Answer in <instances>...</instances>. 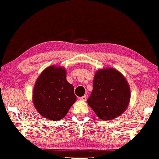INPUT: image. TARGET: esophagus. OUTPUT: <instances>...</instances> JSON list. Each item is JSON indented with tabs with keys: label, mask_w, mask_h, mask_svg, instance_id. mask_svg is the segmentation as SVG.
Returning a JSON list of instances; mask_svg holds the SVG:
<instances>
[{
	"label": "esophagus",
	"mask_w": 159,
	"mask_h": 159,
	"mask_svg": "<svg viewBox=\"0 0 159 159\" xmlns=\"http://www.w3.org/2000/svg\"><path fill=\"white\" fill-rule=\"evenodd\" d=\"M79 99L80 100H86V99H87V96H86V95H84V96H82V97H80V98H79Z\"/></svg>",
	"instance_id": "34e87169"
}]
</instances>
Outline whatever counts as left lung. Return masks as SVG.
I'll return each mask as SVG.
<instances>
[{
	"instance_id": "8db88e82",
	"label": "left lung",
	"mask_w": 159,
	"mask_h": 159,
	"mask_svg": "<svg viewBox=\"0 0 159 159\" xmlns=\"http://www.w3.org/2000/svg\"><path fill=\"white\" fill-rule=\"evenodd\" d=\"M129 100V84L119 71L114 69L98 70L87 102L98 117L115 119L125 111Z\"/></svg>"
}]
</instances>
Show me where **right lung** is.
<instances>
[{
	"mask_svg": "<svg viewBox=\"0 0 159 159\" xmlns=\"http://www.w3.org/2000/svg\"><path fill=\"white\" fill-rule=\"evenodd\" d=\"M75 100L74 85L66 80L64 69L52 66L44 70L33 91L34 105L40 115L51 120H61Z\"/></svg>",
	"mask_w": 159,
	"mask_h": 159,
	"instance_id": "obj_1",
	"label": "right lung"
}]
</instances>
